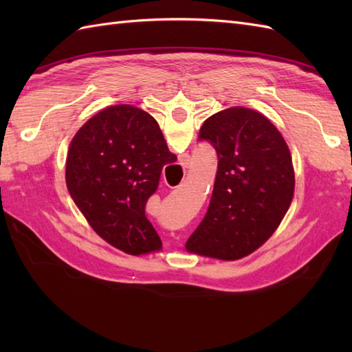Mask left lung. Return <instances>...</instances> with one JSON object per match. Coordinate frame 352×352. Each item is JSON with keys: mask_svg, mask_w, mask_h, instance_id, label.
Returning a JSON list of instances; mask_svg holds the SVG:
<instances>
[{"mask_svg": "<svg viewBox=\"0 0 352 352\" xmlns=\"http://www.w3.org/2000/svg\"><path fill=\"white\" fill-rule=\"evenodd\" d=\"M198 140L214 148L218 172L207 213L186 250L221 260L242 258L274 234L294 198L289 146L266 116L246 107L206 119Z\"/></svg>", "mask_w": 352, "mask_h": 352, "instance_id": "8db88e82", "label": "left lung"}]
</instances>
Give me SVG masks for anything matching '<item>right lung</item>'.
<instances>
[{"label": "right lung", "instance_id": "obj_1", "mask_svg": "<svg viewBox=\"0 0 352 352\" xmlns=\"http://www.w3.org/2000/svg\"><path fill=\"white\" fill-rule=\"evenodd\" d=\"M175 160L151 115L118 104L92 116L74 136L66 186L95 233L140 256L162 248L145 206L159 188L163 166Z\"/></svg>", "mask_w": 352, "mask_h": 352}]
</instances>
